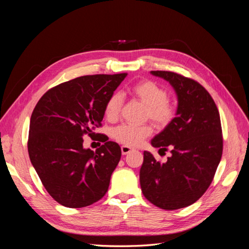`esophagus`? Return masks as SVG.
<instances>
[{
    "instance_id": "esophagus-1",
    "label": "esophagus",
    "mask_w": 249,
    "mask_h": 249,
    "mask_svg": "<svg viewBox=\"0 0 249 249\" xmlns=\"http://www.w3.org/2000/svg\"><path fill=\"white\" fill-rule=\"evenodd\" d=\"M132 150H133V149H132L130 146H125V145H123V146H122V153H123L124 156V155H127L129 153H131Z\"/></svg>"
}]
</instances>
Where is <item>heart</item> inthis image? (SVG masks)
Returning a JSON list of instances; mask_svg holds the SVG:
<instances>
[{
	"label": "heart",
	"instance_id": "1",
	"mask_svg": "<svg viewBox=\"0 0 249 249\" xmlns=\"http://www.w3.org/2000/svg\"><path fill=\"white\" fill-rule=\"evenodd\" d=\"M130 93L146 105L145 116L159 127L167 126L176 116V106L169 100L166 89L150 80H143L130 88ZM124 97L119 92L112 93L105 104V116L114 122L120 114ZM153 134L149 124H120L112 132V137L125 146H138Z\"/></svg>",
	"mask_w": 249,
	"mask_h": 249
}]
</instances>
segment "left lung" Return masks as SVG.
<instances>
[{
	"instance_id": "obj_1",
	"label": "left lung",
	"mask_w": 249,
	"mask_h": 249,
	"mask_svg": "<svg viewBox=\"0 0 249 249\" xmlns=\"http://www.w3.org/2000/svg\"><path fill=\"white\" fill-rule=\"evenodd\" d=\"M150 73L169 82L178 96L177 116L153 138L152 145L171 156L157 161L143 153L140 186L158 208L177 210L192 205L207 191L222 156L219 112L212 96L198 82L165 71Z\"/></svg>"
}]
</instances>
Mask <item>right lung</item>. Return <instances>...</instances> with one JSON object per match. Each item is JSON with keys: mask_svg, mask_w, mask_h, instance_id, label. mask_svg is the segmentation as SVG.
<instances>
[{"mask_svg": "<svg viewBox=\"0 0 249 249\" xmlns=\"http://www.w3.org/2000/svg\"><path fill=\"white\" fill-rule=\"evenodd\" d=\"M125 77H79L53 87L35 106L29 157L46 190L60 205L87 207L108 191L122 149L116 142L102 140L104 144L93 152L83 147V136H94L95 127L102 125L105 104Z\"/></svg>", "mask_w": 249, "mask_h": 249, "instance_id": "obj_1", "label": "right lung"}]
</instances>
